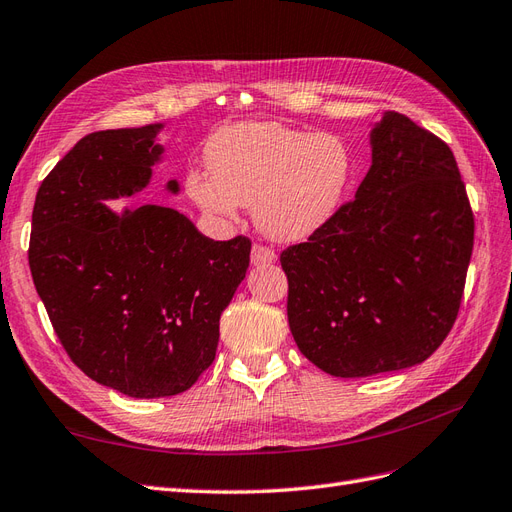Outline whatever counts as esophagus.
I'll list each match as a JSON object with an SVG mask.
<instances>
[{"mask_svg": "<svg viewBox=\"0 0 512 512\" xmlns=\"http://www.w3.org/2000/svg\"><path fill=\"white\" fill-rule=\"evenodd\" d=\"M276 261V255L272 248L268 246H261V244H255L253 251H251V264L253 266H272Z\"/></svg>", "mask_w": 512, "mask_h": 512, "instance_id": "obj_1", "label": "esophagus"}]
</instances>
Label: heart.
I'll return each instance as SVG.
<instances>
[{
  "label": "heart",
  "mask_w": 512,
  "mask_h": 512,
  "mask_svg": "<svg viewBox=\"0 0 512 512\" xmlns=\"http://www.w3.org/2000/svg\"><path fill=\"white\" fill-rule=\"evenodd\" d=\"M206 165L210 173L186 175L188 197L227 221L251 206L257 229L276 242H302L326 227L354 178L352 150L339 135L279 122L216 130Z\"/></svg>",
  "instance_id": "b5f03b06"
}]
</instances>
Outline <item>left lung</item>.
<instances>
[{
	"label": "left lung",
	"mask_w": 512,
	"mask_h": 512,
	"mask_svg": "<svg viewBox=\"0 0 512 512\" xmlns=\"http://www.w3.org/2000/svg\"><path fill=\"white\" fill-rule=\"evenodd\" d=\"M472 246L474 214L450 148L386 111L356 199L281 253L298 349L334 377L425 362L455 324Z\"/></svg>",
	"instance_id": "1"
}]
</instances>
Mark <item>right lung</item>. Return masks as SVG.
<instances>
[{
  "label": "right lung",
  "instance_id": "obj_1",
  "mask_svg": "<svg viewBox=\"0 0 512 512\" xmlns=\"http://www.w3.org/2000/svg\"><path fill=\"white\" fill-rule=\"evenodd\" d=\"M160 130L83 137L42 180L29 238L36 291L70 360L135 399L173 397L210 367L251 255L248 238L214 242L173 208L107 206L150 184ZM165 188L180 193L178 180Z\"/></svg>",
  "mask_w": 512,
  "mask_h": 512
}]
</instances>
